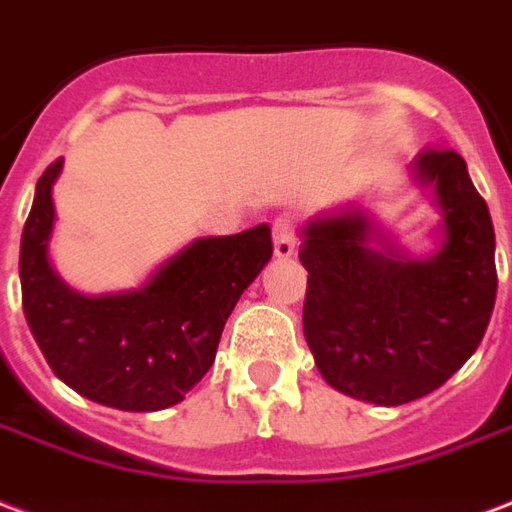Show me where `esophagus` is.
Wrapping results in <instances>:
<instances>
[{
    "mask_svg": "<svg viewBox=\"0 0 512 512\" xmlns=\"http://www.w3.org/2000/svg\"><path fill=\"white\" fill-rule=\"evenodd\" d=\"M272 240H275V256H292L297 245V226L292 215H278L272 220Z\"/></svg>",
    "mask_w": 512,
    "mask_h": 512,
    "instance_id": "1",
    "label": "esophagus"
}]
</instances>
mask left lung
I'll return each instance as SVG.
<instances>
[{"instance_id":"obj_1","label":"left lung","mask_w":512,"mask_h":512,"mask_svg":"<svg viewBox=\"0 0 512 512\" xmlns=\"http://www.w3.org/2000/svg\"><path fill=\"white\" fill-rule=\"evenodd\" d=\"M414 174L434 185L445 245L414 261L371 251V223L343 212L302 229V330L335 390L379 406L434 393L475 354L496 300L494 223L450 147H425Z\"/></svg>"}]
</instances>
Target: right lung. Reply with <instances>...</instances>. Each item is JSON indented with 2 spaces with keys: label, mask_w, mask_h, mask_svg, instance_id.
Returning a JSON list of instances; mask_svg holds the SVG:
<instances>
[{
  "label": "right lung",
  "mask_w": 512,
  "mask_h": 512,
  "mask_svg": "<svg viewBox=\"0 0 512 512\" xmlns=\"http://www.w3.org/2000/svg\"><path fill=\"white\" fill-rule=\"evenodd\" d=\"M59 171L62 158L37 179L21 234L26 324L51 371L89 401L122 412L169 409L215 363L223 324L270 261V226L196 240L136 292L84 297L48 264Z\"/></svg>",
  "instance_id": "obj_1"
}]
</instances>
